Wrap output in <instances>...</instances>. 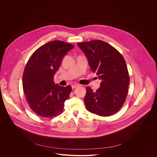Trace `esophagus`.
I'll list each match as a JSON object with an SVG mask.
<instances>
[{"label":"esophagus","mask_w":157,"mask_h":157,"mask_svg":"<svg viewBox=\"0 0 157 157\" xmlns=\"http://www.w3.org/2000/svg\"><path fill=\"white\" fill-rule=\"evenodd\" d=\"M78 86H79L78 85H77V84H74V85H72V89H75V88H77V87H78Z\"/></svg>","instance_id":"esophagus-1"}]
</instances>
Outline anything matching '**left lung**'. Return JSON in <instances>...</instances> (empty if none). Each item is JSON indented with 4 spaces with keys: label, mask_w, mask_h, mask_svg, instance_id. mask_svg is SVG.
Listing matches in <instances>:
<instances>
[{
    "label": "left lung",
    "mask_w": 157,
    "mask_h": 157,
    "mask_svg": "<svg viewBox=\"0 0 157 157\" xmlns=\"http://www.w3.org/2000/svg\"><path fill=\"white\" fill-rule=\"evenodd\" d=\"M77 45L86 56L90 71L101 80L96 91L86 87V108L100 116L112 115L122 108L128 93L130 78L125 60L118 50L102 40L79 42Z\"/></svg>",
    "instance_id": "obj_1"
}]
</instances>
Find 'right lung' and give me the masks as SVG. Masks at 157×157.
I'll return each mask as SVG.
<instances>
[{
  "mask_svg": "<svg viewBox=\"0 0 157 157\" xmlns=\"http://www.w3.org/2000/svg\"><path fill=\"white\" fill-rule=\"evenodd\" d=\"M74 46L60 40L45 44L29 57L23 71V92L29 107L39 116L52 118L63 111L72 88L54 82L65 55Z\"/></svg>",
  "mask_w": 157,
  "mask_h": 157,
  "instance_id": "right-lung-1",
  "label": "right lung"
}]
</instances>
